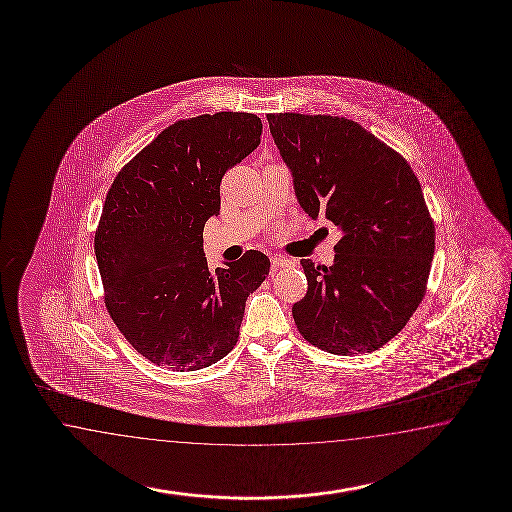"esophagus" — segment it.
Wrapping results in <instances>:
<instances>
[{
    "instance_id": "esophagus-1",
    "label": "esophagus",
    "mask_w": 512,
    "mask_h": 512,
    "mask_svg": "<svg viewBox=\"0 0 512 512\" xmlns=\"http://www.w3.org/2000/svg\"><path fill=\"white\" fill-rule=\"evenodd\" d=\"M270 261H272L273 270H279V268H290V266H292V261H290V259H284L281 255H273Z\"/></svg>"
}]
</instances>
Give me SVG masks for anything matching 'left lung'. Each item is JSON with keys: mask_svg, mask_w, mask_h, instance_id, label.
<instances>
[{"mask_svg": "<svg viewBox=\"0 0 512 512\" xmlns=\"http://www.w3.org/2000/svg\"><path fill=\"white\" fill-rule=\"evenodd\" d=\"M297 200L343 237L332 266L303 259L301 336L327 353H373L406 327L432 268L435 226L404 156L338 115L268 114Z\"/></svg>", "mask_w": 512, "mask_h": 512, "instance_id": "8db88e82", "label": "left lung"}]
</instances>
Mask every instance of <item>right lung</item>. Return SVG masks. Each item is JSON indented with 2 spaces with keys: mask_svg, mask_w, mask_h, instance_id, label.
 Segmentation results:
<instances>
[{
  "mask_svg": "<svg viewBox=\"0 0 512 512\" xmlns=\"http://www.w3.org/2000/svg\"><path fill=\"white\" fill-rule=\"evenodd\" d=\"M246 112L180 119L115 176L95 229L104 305L126 341L152 364L196 371L235 347L246 299L270 259L246 251L211 270L204 226L220 211L224 174L261 143Z\"/></svg>",
  "mask_w": 512,
  "mask_h": 512,
  "instance_id": "1",
  "label": "right lung"
}]
</instances>
